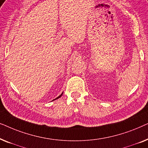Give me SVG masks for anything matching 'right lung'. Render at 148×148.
Listing matches in <instances>:
<instances>
[{
	"mask_svg": "<svg viewBox=\"0 0 148 148\" xmlns=\"http://www.w3.org/2000/svg\"><path fill=\"white\" fill-rule=\"evenodd\" d=\"M62 94H63V92H62V94H60L59 96H58V97H57V98H55V99H54V100H56V99H58V98H60V97H61V96H62ZM53 100H52V101H53Z\"/></svg>",
	"mask_w": 148,
	"mask_h": 148,
	"instance_id": "1",
	"label": "right lung"
}]
</instances>
